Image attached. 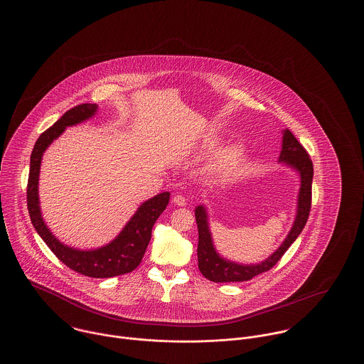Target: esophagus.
<instances>
[{"label":"esophagus","instance_id":"esophagus-1","mask_svg":"<svg viewBox=\"0 0 364 364\" xmlns=\"http://www.w3.org/2000/svg\"><path fill=\"white\" fill-rule=\"evenodd\" d=\"M172 202L176 206H186L187 205V199L183 195H174Z\"/></svg>","mask_w":364,"mask_h":364}]
</instances>
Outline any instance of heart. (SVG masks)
I'll list each match as a JSON object with an SVG mask.
<instances>
[{
  "instance_id": "1",
  "label": "heart",
  "mask_w": 364,
  "mask_h": 364,
  "mask_svg": "<svg viewBox=\"0 0 364 364\" xmlns=\"http://www.w3.org/2000/svg\"><path fill=\"white\" fill-rule=\"evenodd\" d=\"M215 144V140H210L206 144L208 149H211ZM244 156V147L240 143H232L228 144L224 149H221L211 161V166L215 171H224L233 168L235 165H237V162L242 159Z\"/></svg>"
}]
</instances>
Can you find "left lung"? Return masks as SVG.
Wrapping results in <instances>:
<instances>
[{"label":"left lung","instance_id":"8db88e82","mask_svg":"<svg viewBox=\"0 0 364 364\" xmlns=\"http://www.w3.org/2000/svg\"><path fill=\"white\" fill-rule=\"evenodd\" d=\"M278 162L291 168L300 177V188L297 193V208L294 215V225L288 232L285 240L281 242L277 250L259 263L244 264L233 260L226 259L214 247L213 236L208 225V208L203 205L195 208V217L198 224V266L200 273L213 282H242L270 270L291 244L297 239L306 225L311 208V186L314 168L311 159L304 147L294 138L289 129L282 131V146L278 156Z\"/></svg>","mask_w":364,"mask_h":364}]
</instances>
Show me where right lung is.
I'll list each match as a JSON object with an SVG mask.
<instances>
[{
  "label": "right lung",
  "instance_id": "right-lung-1",
  "mask_svg": "<svg viewBox=\"0 0 364 364\" xmlns=\"http://www.w3.org/2000/svg\"><path fill=\"white\" fill-rule=\"evenodd\" d=\"M97 104H82L72 107L58 122L46 129L35 143L30 159V174L27 186V206L35 230L48 244L53 254L70 269L92 278H110L135 270L143 259L146 248L151 239V229L158 217L169 203L171 193L162 192L143 202L129 218L122 232L106 245L92 250H77L60 242L45 224L38 195V181L43 153L53 141L76 124L95 116Z\"/></svg>",
  "mask_w": 364,
  "mask_h": 364
}]
</instances>
